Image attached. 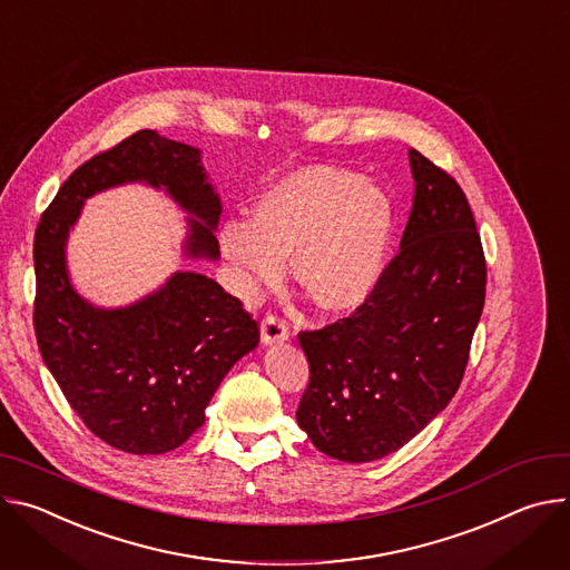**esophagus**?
Here are the masks:
<instances>
[{
	"mask_svg": "<svg viewBox=\"0 0 570 570\" xmlns=\"http://www.w3.org/2000/svg\"><path fill=\"white\" fill-rule=\"evenodd\" d=\"M261 337H263V344L267 346L283 344L289 340V326L281 317H276V314H267L261 324Z\"/></svg>",
	"mask_w": 570,
	"mask_h": 570,
	"instance_id": "1",
	"label": "esophagus"
}]
</instances>
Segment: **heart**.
Instances as JSON below:
<instances>
[{"label": "heart", "instance_id": "obj_1", "mask_svg": "<svg viewBox=\"0 0 570 570\" xmlns=\"http://www.w3.org/2000/svg\"><path fill=\"white\" fill-rule=\"evenodd\" d=\"M392 197L362 174L307 165L253 202L250 222H226L219 248L242 292L276 285L285 258L309 301L331 314L360 309L383 281L394 237Z\"/></svg>", "mask_w": 570, "mask_h": 570}]
</instances>
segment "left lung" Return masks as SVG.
I'll use <instances>...</instances> for the list:
<instances>
[{"mask_svg":"<svg viewBox=\"0 0 570 570\" xmlns=\"http://www.w3.org/2000/svg\"><path fill=\"white\" fill-rule=\"evenodd\" d=\"M414 202L375 294L298 333L309 383L296 421L328 458L360 464L405 446L455 396L484 307L487 263L462 187L410 149Z\"/></svg>","mask_w":570,"mask_h":570,"instance_id":"obj_1","label":"left lung"}]
</instances>
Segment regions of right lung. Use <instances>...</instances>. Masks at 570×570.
Here are the masks:
<instances>
[{
	"label": "right lung",
	"instance_id": "obj_1",
	"mask_svg": "<svg viewBox=\"0 0 570 570\" xmlns=\"http://www.w3.org/2000/svg\"><path fill=\"white\" fill-rule=\"evenodd\" d=\"M124 183L165 189L189 217L183 253L217 261L222 202L202 151L151 129L97 154L60 185L33 239V328L40 355L72 410L108 446L134 455L178 449L206 421L230 366L261 331L239 298L197 272L124 307H99L72 285L66 246L86 199Z\"/></svg>",
	"mask_w": 570,
	"mask_h": 570
}]
</instances>
